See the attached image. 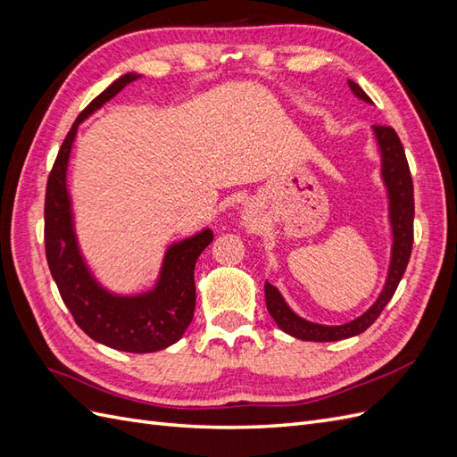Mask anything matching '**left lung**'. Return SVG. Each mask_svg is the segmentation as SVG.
<instances>
[{
	"label": "left lung",
	"instance_id": "1",
	"mask_svg": "<svg viewBox=\"0 0 457 457\" xmlns=\"http://www.w3.org/2000/svg\"><path fill=\"white\" fill-rule=\"evenodd\" d=\"M349 87L358 99L373 104L370 96L362 91V87L354 84L353 79H349ZM371 131L373 137H376V143L381 154V179L386 188V198H389V223L393 230L391 262L385 286L376 303H373L366 312L354 318V320L341 326H324L309 322L305 318L295 314L287 307V303L278 292V287L265 282L267 311L274 318L276 326L286 331L287 336L297 337L301 341H341L362 334V331H366L378 320V316L381 314L386 303L391 301L398 287V282L403 278V274L408 267L413 244V183L408 168V160L404 154L403 143H400L398 135L393 128L373 126Z\"/></svg>",
	"mask_w": 457,
	"mask_h": 457
}]
</instances>
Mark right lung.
I'll return each mask as SVG.
<instances>
[{
  "label": "right lung",
  "instance_id": "obj_1",
  "mask_svg": "<svg viewBox=\"0 0 457 457\" xmlns=\"http://www.w3.org/2000/svg\"><path fill=\"white\" fill-rule=\"evenodd\" d=\"M139 78L141 74L129 72L112 81L81 110L68 131L46 190V255L64 305L93 341L116 351L156 353L181 339L192 322L196 307L195 267L200 253L212 244L213 232L204 228L171 244L165 250L158 280L148 292L114 294L95 278L81 255L66 181L79 123Z\"/></svg>",
  "mask_w": 457,
  "mask_h": 457
}]
</instances>
